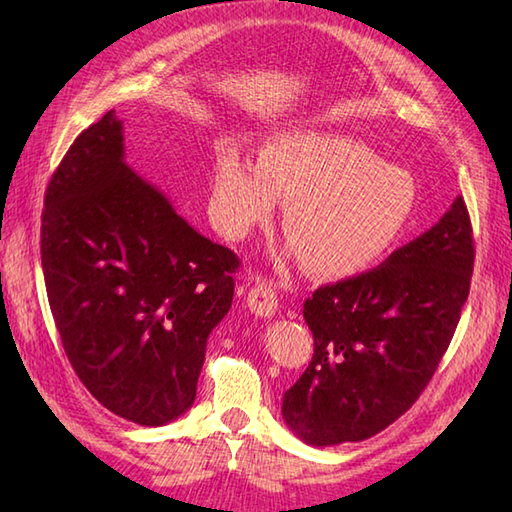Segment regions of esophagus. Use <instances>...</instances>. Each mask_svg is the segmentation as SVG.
Masks as SVG:
<instances>
[{
    "label": "esophagus",
    "instance_id": "34e87169",
    "mask_svg": "<svg viewBox=\"0 0 512 512\" xmlns=\"http://www.w3.org/2000/svg\"><path fill=\"white\" fill-rule=\"evenodd\" d=\"M248 310L257 314V317H273L277 312V290L268 281H257V284L248 290L246 295Z\"/></svg>",
    "mask_w": 512,
    "mask_h": 512
}]
</instances>
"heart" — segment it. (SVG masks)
Here are the masks:
<instances>
[{
    "label": "heart",
    "mask_w": 512,
    "mask_h": 512,
    "mask_svg": "<svg viewBox=\"0 0 512 512\" xmlns=\"http://www.w3.org/2000/svg\"><path fill=\"white\" fill-rule=\"evenodd\" d=\"M288 202L284 233L312 275L343 279L383 259L409 226L418 184L339 134H279L259 162L224 145L213 167L211 213L222 233L242 239Z\"/></svg>",
    "instance_id": "1"
}]
</instances>
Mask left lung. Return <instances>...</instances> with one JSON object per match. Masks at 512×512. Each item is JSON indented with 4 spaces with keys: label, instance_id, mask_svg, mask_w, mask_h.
Instances as JSON below:
<instances>
[{
    "label": "left lung",
    "instance_id": "left-lung-1",
    "mask_svg": "<svg viewBox=\"0 0 512 512\" xmlns=\"http://www.w3.org/2000/svg\"><path fill=\"white\" fill-rule=\"evenodd\" d=\"M475 242L462 198L383 266L303 303L314 339L284 394L288 427L314 447L361 442L400 418L436 374L471 290Z\"/></svg>",
    "mask_w": 512,
    "mask_h": 512
}]
</instances>
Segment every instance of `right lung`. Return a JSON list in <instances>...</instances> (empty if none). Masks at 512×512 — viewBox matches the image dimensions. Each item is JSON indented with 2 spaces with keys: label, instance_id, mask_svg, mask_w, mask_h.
I'll list each match as a JSON object with an SVG mask.
<instances>
[{
  "label": "right lung",
  "instance_id": "right-lung-1",
  "mask_svg": "<svg viewBox=\"0 0 512 512\" xmlns=\"http://www.w3.org/2000/svg\"><path fill=\"white\" fill-rule=\"evenodd\" d=\"M242 266L123 162L114 110L76 136L41 211V268L72 369L116 416L160 427L195 400Z\"/></svg>",
  "mask_w": 512,
  "mask_h": 512
}]
</instances>
